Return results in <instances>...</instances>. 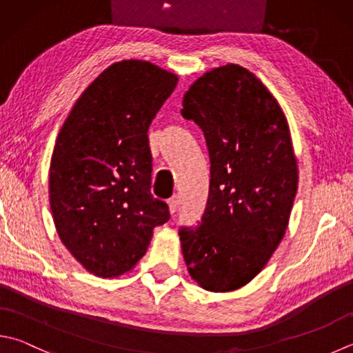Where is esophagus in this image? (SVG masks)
I'll return each mask as SVG.
<instances>
[{
	"label": "esophagus",
	"instance_id": "obj_1",
	"mask_svg": "<svg viewBox=\"0 0 353 353\" xmlns=\"http://www.w3.org/2000/svg\"><path fill=\"white\" fill-rule=\"evenodd\" d=\"M178 204H179V201H178V196L176 195H174V196L169 199V210H170L172 215H174L175 212L178 210Z\"/></svg>",
	"mask_w": 353,
	"mask_h": 353
}]
</instances>
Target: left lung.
<instances>
[{
	"label": "left lung",
	"mask_w": 353,
	"mask_h": 353,
	"mask_svg": "<svg viewBox=\"0 0 353 353\" xmlns=\"http://www.w3.org/2000/svg\"><path fill=\"white\" fill-rule=\"evenodd\" d=\"M181 115L203 130L210 185L201 223L179 229L190 276L210 292L243 288L261 272L288 229L298 165L288 119L248 69L204 73Z\"/></svg>",
	"instance_id": "8db88e82"
}]
</instances>
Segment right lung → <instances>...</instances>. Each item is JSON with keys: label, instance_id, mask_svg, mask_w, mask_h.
Instances as JSON below:
<instances>
[{"label": "right lung", "instance_id": "obj_1", "mask_svg": "<svg viewBox=\"0 0 353 353\" xmlns=\"http://www.w3.org/2000/svg\"><path fill=\"white\" fill-rule=\"evenodd\" d=\"M178 77L139 59L105 69L65 118L52 154L53 223L78 263L103 278L143 258L169 205L150 194L148 130Z\"/></svg>", "mask_w": 353, "mask_h": 353}]
</instances>
